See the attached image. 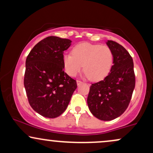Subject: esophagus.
Instances as JSON below:
<instances>
[{"mask_svg":"<svg viewBox=\"0 0 153 153\" xmlns=\"http://www.w3.org/2000/svg\"><path fill=\"white\" fill-rule=\"evenodd\" d=\"M81 83H82V82L80 81V80H77V85H80Z\"/></svg>","mask_w":153,"mask_h":153,"instance_id":"esophagus-1","label":"esophagus"}]
</instances>
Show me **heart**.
<instances>
[{"instance_id": "heart-1", "label": "heart", "mask_w": 153, "mask_h": 153, "mask_svg": "<svg viewBox=\"0 0 153 153\" xmlns=\"http://www.w3.org/2000/svg\"><path fill=\"white\" fill-rule=\"evenodd\" d=\"M113 53L108 46L84 42L73 49V54L63 56L65 70L70 76H76L82 70L91 80L98 81L108 75L113 65Z\"/></svg>"}]
</instances>
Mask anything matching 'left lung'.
I'll use <instances>...</instances> for the list:
<instances>
[{"mask_svg":"<svg viewBox=\"0 0 153 153\" xmlns=\"http://www.w3.org/2000/svg\"><path fill=\"white\" fill-rule=\"evenodd\" d=\"M106 45L113 53V65L103 80L91 85L87 103L94 117L111 121L120 117L129 106L135 75L133 59L127 50L111 40Z\"/></svg>","mask_w":153,"mask_h":153,"instance_id":"left-lung-1","label":"left lung"}]
</instances>
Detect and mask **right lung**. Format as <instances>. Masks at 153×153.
Returning <instances> with one entry per match:
<instances>
[{"label": "right lung", "instance_id": "right-lung-1", "mask_svg": "<svg viewBox=\"0 0 153 153\" xmlns=\"http://www.w3.org/2000/svg\"><path fill=\"white\" fill-rule=\"evenodd\" d=\"M71 42L48 36L36 44L26 57L24 84L29 103L47 118L62 114L77 88L75 80L64 72L63 53Z\"/></svg>", "mask_w": 153, "mask_h": 153}]
</instances>
